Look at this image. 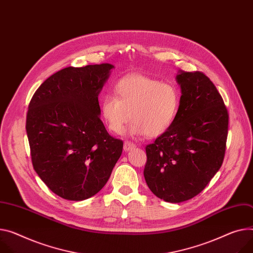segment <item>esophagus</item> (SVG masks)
<instances>
[{"label":"esophagus","instance_id":"obj_1","mask_svg":"<svg viewBox=\"0 0 253 253\" xmlns=\"http://www.w3.org/2000/svg\"><path fill=\"white\" fill-rule=\"evenodd\" d=\"M135 148V144H133V143H131V142H125V144H124V150L126 151V152H127V151H131L132 149H134Z\"/></svg>","mask_w":253,"mask_h":253}]
</instances>
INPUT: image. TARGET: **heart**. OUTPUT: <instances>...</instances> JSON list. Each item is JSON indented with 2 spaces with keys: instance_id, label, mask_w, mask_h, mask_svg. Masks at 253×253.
Segmentation results:
<instances>
[{
  "instance_id": "1",
  "label": "heart",
  "mask_w": 253,
  "mask_h": 253,
  "mask_svg": "<svg viewBox=\"0 0 253 253\" xmlns=\"http://www.w3.org/2000/svg\"><path fill=\"white\" fill-rule=\"evenodd\" d=\"M113 92L102 97L100 110L108 128L115 133L122 132L131 119L130 134L159 137L170 128L180 106L175 86L142 74L120 78Z\"/></svg>"
}]
</instances>
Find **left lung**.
I'll return each mask as SVG.
<instances>
[{
  "instance_id": "left-lung-1",
  "label": "left lung",
  "mask_w": 253,
  "mask_h": 253,
  "mask_svg": "<svg viewBox=\"0 0 253 253\" xmlns=\"http://www.w3.org/2000/svg\"><path fill=\"white\" fill-rule=\"evenodd\" d=\"M180 106L170 128L146 147L144 176L168 203L192 199L222 166L229 114L216 86L202 72L179 71Z\"/></svg>"
}]
</instances>
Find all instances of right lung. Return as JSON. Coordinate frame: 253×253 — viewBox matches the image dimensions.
Here are the masks:
<instances>
[{
    "label": "right lung",
    "instance_id": "1",
    "mask_svg": "<svg viewBox=\"0 0 253 253\" xmlns=\"http://www.w3.org/2000/svg\"><path fill=\"white\" fill-rule=\"evenodd\" d=\"M110 64L65 68L40 86L28 106L26 131L32 165L57 196L83 201L105 185L124 142L107 132L98 95Z\"/></svg>",
    "mask_w": 253,
    "mask_h": 253
}]
</instances>
